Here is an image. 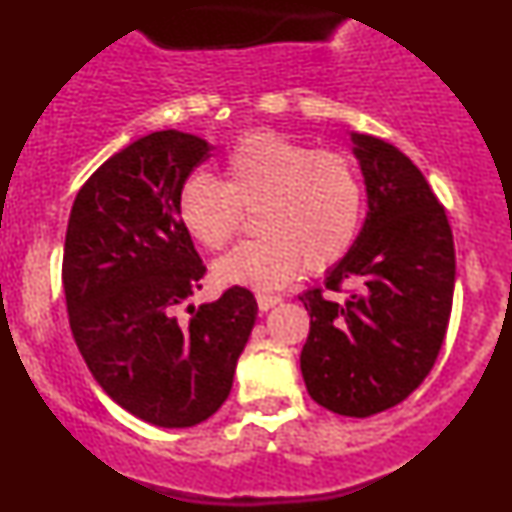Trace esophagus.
Instances as JSON below:
<instances>
[{"label": "esophagus", "mask_w": 512, "mask_h": 512, "mask_svg": "<svg viewBox=\"0 0 512 512\" xmlns=\"http://www.w3.org/2000/svg\"><path fill=\"white\" fill-rule=\"evenodd\" d=\"M279 303L281 296H274V293H257V305H260V310H269Z\"/></svg>", "instance_id": "1"}]
</instances>
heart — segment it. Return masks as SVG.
<instances>
[{
  "label": "heart",
  "mask_w": 512,
  "mask_h": 512,
  "mask_svg": "<svg viewBox=\"0 0 512 512\" xmlns=\"http://www.w3.org/2000/svg\"><path fill=\"white\" fill-rule=\"evenodd\" d=\"M223 182L187 175L178 219L199 245L219 250L238 231L240 207L255 209L260 238L216 262V276L252 289H281L305 269L327 272L354 248L363 185L349 158L308 149L279 132H250L223 156Z\"/></svg>",
  "instance_id": "obj_1"
}]
</instances>
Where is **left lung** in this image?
<instances>
[{
    "label": "left lung",
    "mask_w": 512,
    "mask_h": 512,
    "mask_svg": "<svg viewBox=\"0 0 512 512\" xmlns=\"http://www.w3.org/2000/svg\"><path fill=\"white\" fill-rule=\"evenodd\" d=\"M368 211L354 248L325 289L305 291L310 315L301 373L320 407L354 419L404 402L436 363L455 291V245L445 209L397 146L351 132Z\"/></svg>",
    "instance_id": "left-lung-1"
}]
</instances>
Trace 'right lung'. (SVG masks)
Masks as SVG:
<instances>
[{
	"instance_id": "add662e5",
	"label": "right lung",
	"mask_w": 512,
	"mask_h": 512,
	"mask_svg": "<svg viewBox=\"0 0 512 512\" xmlns=\"http://www.w3.org/2000/svg\"><path fill=\"white\" fill-rule=\"evenodd\" d=\"M209 149L163 129L117 151L76 195L64 240L69 327L88 370L115 404L161 428L219 411L257 320L243 286L178 315L207 267L175 202Z\"/></svg>"
}]
</instances>
